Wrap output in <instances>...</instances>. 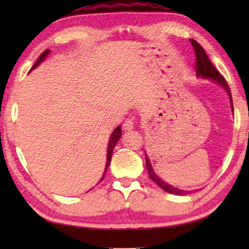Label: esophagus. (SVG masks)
Here are the masks:
<instances>
[{
  "label": "esophagus",
  "mask_w": 249,
  "mask_h": 249,
  "mask_svg": "<svg viewBox=\"0 0 249 249\" xmlns=\"http://www.w3.org/2000/svg\"><path fill=\"white\" fill-rule=\"evenodd\" d=\"M134 128V121L133 120H126L123 123V129L126 130V132H130Z\"/></svg>",
  "instance_id": "34e87169"
}]
</instances>
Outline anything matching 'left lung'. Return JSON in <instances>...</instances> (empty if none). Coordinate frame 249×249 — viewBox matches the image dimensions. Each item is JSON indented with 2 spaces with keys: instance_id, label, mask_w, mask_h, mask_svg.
I'll list each match as a JSON object with an SVG mask.
<instances>
[{
  "instance_id": "8db88e82",
  "label": "left lung",
  "mask_w": 249,
  "mask_h": 249,
  "mask_svg": "<svg viewBox=\"0 0 249 249\" xmlns=\"http://www.w3.org/2000/svg\"><path fill=\"white\" fill-rule=\"evenodd\" d=\"M190 43L192 44V47H193V49H195V53H196V74L199 75V77L212 79L213 81L220 83L221 86L227 91V93H229L231 103V108H233V100H231V89H230L229 84H227V82H226V80L215 69V67L212 65V62H211V60L208 57V54H206V53L204 52L203 47H202V46L199 43H196V41L193 40V39H190ZM146 167H147V170H148L149 178L153 180L154 182L157 183L159 187L162 189V190H165L166 192L172 193V195H180V196L188 195V193H190L189 191L180 190V189H177L175 187H172V185L163 182L161 179L158 178L157 175H156L155 171L153 170V167H151L150 161H149V159H148V157H147V156H146Z\"/></svg>"
}]
</instances>
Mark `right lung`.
I'll list each match as a JSON object with an SVG mask.
<instances>
[{"label": "right lung", "instance_id": "add662e5", "mask_svg": "<svg viewBox=\"0 0 249 249\" xmlns=\"http://www.w3.org/2000/svg\"><path fill=\"white\" fill-rule=\"evenodd\" d=\"M49 53H50V50H49V49H46L45 52H44L43 53H41L40 56L38 57V59H37L35 64H34V66L32 67V70H33V69H35L36 67L38 66V65L40 64V62L43 61L46 57H47V54H48ZM120 137H121V126H119V127H116V128H115V130H114V132H113L112 136H111V140H109L108 147H107V166H105L104 175H103L102 178H101V180H103V179H104L105 174H107V168H108V166H109V162H111V158H112L113 149H114V146H115L116 142H119ZM101 180H100V181H101Z\"/></svg>", "mask_w": 249, "mask_h": 249}]
</instances>
